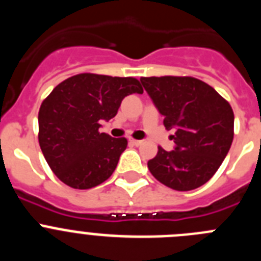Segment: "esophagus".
<instances>
[{
    "mask_svg": "<svg viewBox=\"0 0 261 261\" xmlns=\"http://www.w3.org/2000/svg\"><path fill=\"white\" fill-rule=\"evenodd\" d=\"M129 142L132 145H135V146H140L144 141H142V140H133V138H129Z\"/></svg>",
    "mask_w": 261,
    "mask_h": 261,
    "instance_id": "obj_1",
    "label": "esophagus"
}]
</instances>
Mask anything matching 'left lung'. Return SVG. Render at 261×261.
Segmentation results:
<instances>
[{
	"label": "left lung",
	"instance_id": "left-lung-1",
	"mask_svg": "<svg viewBox=\"0 0 261 261\" xmlns=\"http://www.w3.org/2000/svg\"><path fill=\"white\" fill-rule=\"evenodd\" d=\"M141 84L162 115L166 129H175L174 150L159 146L147 167L175 191L199 188L216 174L234 137V112L216 90L192 77H142Z\"/></svg>",
	"mask_w": 261,
	"mask_h": 261
}]
</instances>
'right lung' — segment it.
<instances>
[{"label": "right lung", "mask_w": 261, "mask_h": 261, "mask_svg": "<svg viewBox=\"0 0 261 261\" xmlns=\"http://www.w3.org/2000/svg\"><path fill=\"white\" fill-rule=\"evenodd\" d=\"M142 94L132 77L84 73L52 90L39 110V144L57 177L75 190L99 186L112 175L125 138L100 133V121L116 116L125 96Z\"/></svg>", "instance_id": "right-lung-1"}]
</instances>
